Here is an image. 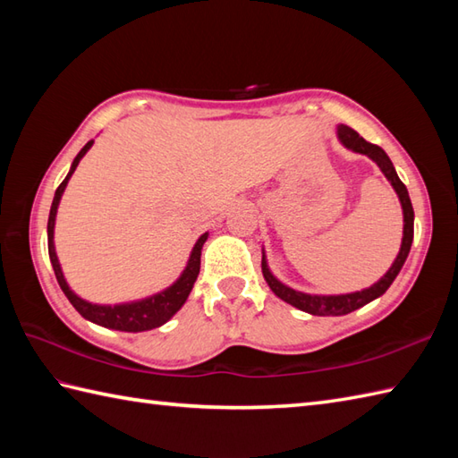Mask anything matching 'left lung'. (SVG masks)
Returning a JSON list of instances; mask_svg holds the SVG:
<instances>
[{
    "mask_svg": "<svg viewBox=\"0 0 458 458\" xmlns=\"http://www.w3.org/2000/svg\"><path fill=\"white\" fill-rule=\"evenodd\" d=\"M338 138L343 141L348 149H352L356 153H362L368 155L369 159L377 163V167L382 169V173L387 177V181L392 182V187L395 189L397 197L402 200V208H403V240H402V250L400 254H397L394 266L387 269V274L374 284L372 287L362 289V291H356V293H346V295H307V293H301V291L291 289L287 285L281 284L274 276H271V271L267 269L266 264V256L261 258V271H264V277L267 281V285L271 287V291L279 297L284 299L285 303L293 305L301 310H305V313L310 315H318V317H338V315H348L352 313V310L364 307L369 301L377 299L379 295H384L387 287L394 284V279L400 274V269L403 267L407 254H410L411 250V242H413V207H411V200H410V194H407L405 184L397 177V173L394 169V165L387 157L386 151L382 148H377L374 143H368L364 138H360V135L352 130L348 128V125H338Z\"/></svg>",
    "mask_w": 458,
    "mask_h": 458,
    "instance_id": "left-lung-1",
    "label": "left lung"
}]
</instances>
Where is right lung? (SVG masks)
Segmentation results:
<instances>
[{"label": "right lung", "instance_id": "right-lung-1", "mask_svg": "<svg viewBox=\"0 0 458 458\" xmlns=\"http://www.w3.org/2000/svg\"><path fill=\"white\" fill-rule=\"evenodd\" d=\"M94 140H90L89 143L84 145L81 149V153L76 155L74 161H72V167L68 171L66 179L58 184V189L55 192V199H53V207L51 212H48V224H47V234H48V258H51V264L55 269V276L58 285H61L63 293L66 295V299L71 301L72 307L79 310V313L92 320V323L106 327V328H115V330H125V333H141V330H151V328H157L163 323H167V320L177 313V310L184 305V301H187L191 289L194 285V281L199 277V271H200V250L202 244L207 242L208 234H202L199 238L197 244L192 248V254L189 259V266L187 269L182 271V276L177 279V284L171 285L169 289H165L163 293H157L153 297H148L143 301H135V303H125V305H92L89 301L81 299L79 295H74L71 287L66 285L64 276L61 271V266H58V259L55 254V244H53V234H55V216H56V207H58V200H61L64 187L68 179H71V174L74 173L76 165L81 163V159L84 157V153L92 148Z\"/></svg>", "mask_w": 458, "mask_h": 458}]
</instances>
